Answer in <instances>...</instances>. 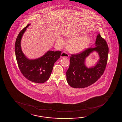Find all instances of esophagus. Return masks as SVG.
Returning a JSON list of instances; mask_svg holds the SVG:
<instances>
[{
    "label": "esophagus",
    "instance_id": "esophagus-1",
    "mask_svg": "<svg viewBox=\"0 0 122 122\" xmlns=\"http://www.w3.org/2000/svg\"><path fill=\"white\" fill-rule=\"evenodd\" d=\"M70 56V55L68 54L67 53V52H62L61 57L62 58L63 57H69Z\"/></svg>",
    "mask_w": 122,
    "mask_h": 122
}]
</instances>
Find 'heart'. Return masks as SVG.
Listing matches in <instances>:
<instances>
[{
  "instance_id": "obj_1",
  "label": "heart",
  "mask_w": 122,
  "mask_h": 122,
  "mask_svg": "<svg viewBox=\"0 0 122 122\" xmlns=\"http://www.w3.org/2000/svg\"><path fill=\"white\" fill-rule=\"evenodd\" d=\"M81 35L69 36L70 40L67 44L69 50L74 53H79L87 48L90 41V37L85 35L81 37ZM56 42L59 45H62L64 40L61 37H58L56 39Z\"/></svg>"
}]
</instances>
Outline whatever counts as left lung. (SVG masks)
<instances>
[{
  "instance_id": "obj_1",
  "label": "left lung",
  "mask_w": 122,
  "mask_h": 122,
  "mask_svg": "<svg viewBox=\"0 0 122 122\" xmlns=\"http://www.w3.org/2000/svg\"><path fill=\"white\" fill-rule=\"evenodd\" d=\"M94 51L98 52L100 59L97 65L90 68L85 65V60ZM109 48L105 39L98 34L97 36L95 47L87 48L77 54H71L70 64L66 71L67 81L74 88H83L93 84L100 78L106 67Z\"/></svg>"
}]
</instances>
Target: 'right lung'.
I'll return each mask as SVG.
<instances>
[{"instance_id":"obj_1","label":"right lung","mask_w":122,"mask_h":122,"mask_svg":"<svg viewBox=\"0 0 122 122\" xmlns=\"http://www.w3.org/2000/svg\"><path fill=\"white\" fill-rule=\"evenodd\" d=\"M30 24L22 30L17 36L15 44L16 58L20 71L28 80L34 83H42L49 79L55 62L60 57V51H48L38 59H29L21 50V41L23 34Z\"/></svg>"}]
</instances>
